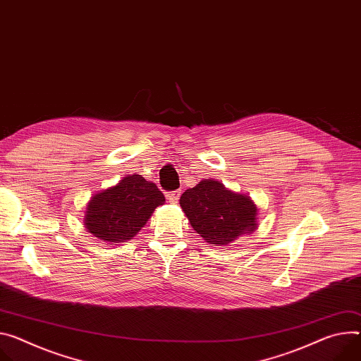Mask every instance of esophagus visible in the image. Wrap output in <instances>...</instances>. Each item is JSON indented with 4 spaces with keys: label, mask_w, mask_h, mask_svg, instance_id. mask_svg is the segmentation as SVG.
<instances>
[{
    "label": "esophagus",
    "mask_w": 361,
    "mask_h": 361,
    "mask_svg": "<svg viewBox=\"0 0 361 361\" xmlns=\"http://www.w3.org/2000/svg\"><path fill=\"white\" fill-rule=\"evenodd\" d=\"M180 194H181V191H171V192H169L167 194V200H170V203H173V204H176L177 202H178V199H180Z\"/></svg>",
    "instance_id": "obj_1"
}]
</instances>
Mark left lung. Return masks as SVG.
<instances>
[{
    "label": "left lung",
    "instance_id": "8db88e82",
    "mask_svg": "<svg viewBox=\"0 0 361 361\" xmlns=\"http://www.w3.org/2000/svg\"><path fill=\"white\" fill-rule=\"evenodd\" d=\"M180 206L194 231L214 246H228L257 228L255 202L213 178H204L185 190Z\"/></svg>",
    "mask_w": 361,
    "mask_h": 361
}]
</instances>
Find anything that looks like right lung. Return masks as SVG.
I'll list each match as a JSON object with an SVG mask.
<instances>
[{"label":"right lung","mask_w":361,"mask_h":361,"mask_svg":"<svg viewBox=\"0 0 361 361\" xmlns=\"http://www.w3.org/2000/svg\"><path fill=\"white\" fill-rule=\"evenodd\" d=\"M164 202L166 197L154 183L138 174L126 176L92 195L86 204L85 228L104 242L125 243L138 235Z\"/></svg>","instance_id":"obj_1"}]
</instances>
